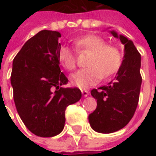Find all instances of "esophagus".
Wrapping results in <instances>:
<instances>
[{
	"instance_id": "obj_1",
	"label": "esophagus",
	"mask_w": 156,
	"mask_h": 156,
	"mask_svg": "<svg viewBox=\"0 0 156 156\" xmlns=\"http://www.w3.org/2000/svg\"><path fill=\"white\" fill-rule=\"evenodd\" d=\"M81 93L83 94V96H87L88 94H89V92H88V90H86V89H83V90H81Z\"/></svg>"
}]
</instances>
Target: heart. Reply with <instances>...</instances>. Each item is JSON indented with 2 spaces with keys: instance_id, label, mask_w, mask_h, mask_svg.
I'll list each match as a JSON object with an SVG mask.
<instances>
[{
  "instance_id": "1",
  "label": "heart",
  "mask_w": 156,
  "mask_h": 156,
  "mask_svg": "<svg viewBox=\"0 0 156 156\" xmlns=\"http://www.w3.org/2000/svg\"><path fill=\"white\" fill-rule=\"evenodd\" d=\"M75 44L78 51L90 52L87 61L88 67L70 76L72 84L76 87L87 88L93 86L102 77L109 78L115 75L122 65L123 56L119 48L107 44L97 34H86L75 40ZM58 60L69 71L76 68V52L67 46H62L58 49Z\"/></svg>"
}]
</instances>
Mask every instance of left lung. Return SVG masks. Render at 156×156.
I'll return each mask as SVG.
<instances>
[{
	"instance_id": "obj_1",
	"label": "left lung",
	"mask_w": 156,
	"mask_h": 156,
	"mask_svg": "<svg viewBox=\"0 0 156 156\" xmlns=\"http://www.w3.org/2000/svg\"><path fill=\"white\" fill-rule=\"evenodd\" d=\"M111 34L124 45L122 65L115 80L108 86L91 90L97 100L96 109L88 115L90 126L96 132L109 134L124 128L134 116L141 85V55L133 41L115 31Z\"/></svg>"
}]
</instances>
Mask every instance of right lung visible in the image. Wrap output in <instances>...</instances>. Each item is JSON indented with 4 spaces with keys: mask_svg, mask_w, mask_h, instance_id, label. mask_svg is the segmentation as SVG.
Instances as JSON below:
<instances>
[{
    "mask_svg": "<svg viewBox=\"0 0 156 156\" xmlns=\"http://www.w3.org/2000/svg\"><path fill=\"white\" fill-rule=\"evenodd\" d=\"M61 36L57 31H40L13 62L10 79L16 109L27 129L40 137L60 134L67 107L81 98L78 87H61L69 81L59 66Z\"/></svg>",
    "mask_w": 156,
    "mask_h": 156,
    "instance_id": "add662e5",
    "label": "right lung"
}]
</instances>
